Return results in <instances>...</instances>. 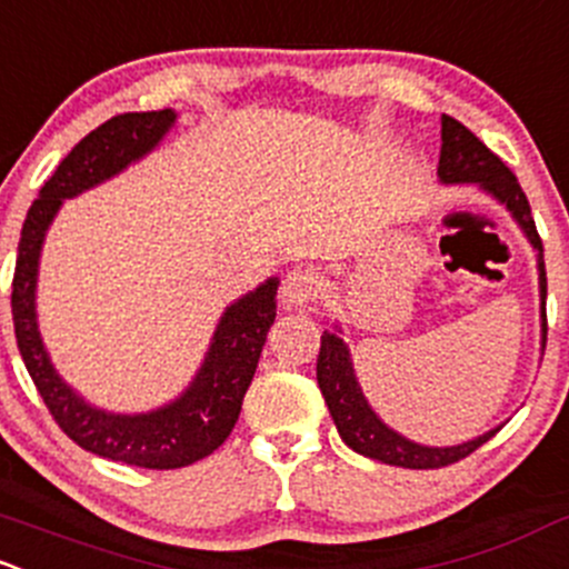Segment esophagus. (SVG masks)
<instances>
[{
  "instance_id": "34e87169",
  "label": "esophagus",
  "mask_w": 569,
  "mask_h": 569,
  "mask_svg": "<svg viewBox=\"0 0 569 569\" xmlns=\"http://www.w3.org/2000/svg\"><path fill=\"white\" fill-rule=\"evenodd\" d=\"M319 295V278L310 269H291L280 286V300L286 308H302L310 305Z\"/></svg>"
}]
</instances>
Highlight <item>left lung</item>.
<instances>
[{
  "label": "left lung",
  "mask_w": 569,
  "mask_h": 569,
  "mask_svg": "<svg viewBox=\"0 0 569 569\" xmlns=\"http://www.w3.org/2000/svg\"><path fill=\"white\" fill-rule=\"evenodd\" d=\"M439 177L445 182H480L488 193H493L512 212V218L521 223L526 237L531 239L537 250V267H540V300H542V343L548 340V316H546V259H542V239L537 234L535 218L526 193L518 184L516 174L507 169L505 160L493 154L490 149L471 133L458 119L441 117V154H439ZM316 379H319L321 395H325L330 415L338 426L340 439L360 456L390 466H403V469H441L471 456L480 450L488 439H493L496 430H488L486 436L475 441H466L458 447H422L415 441L403 439L390 430L368 400L362 398L360 385H357L355 368H351L349 349L338 332L325 330L321 335L319 362H316Z\"/></svg>",
  "instance_id": "obj_1"
}]
</instances>
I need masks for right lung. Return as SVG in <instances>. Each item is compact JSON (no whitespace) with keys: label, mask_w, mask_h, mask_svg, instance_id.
<instances>
[{"label":"right lung","mask_w":569,"mask_h":569,"mask_svg":"<svg viewBox=\"0 0 569 569\" xmlns=\"http://www.w3.org/2000/svg\"><path fill=\"white\" fill-rule=\"evenodd\" d=\"M174 119L177 113L171 109L117 113L70 149L68 158L40 188L23 220L10 295L18 351L53 422L87 452L139 469H182L212 456L229 439L274 321L278 280H267L226 310L207 360L182 398L166 409L136 417L92 409L59 379L48 362L34 321V280L40 244L62 199L103 182L139 160L163 139Z\"/></svg>","instance_id":"right-lung-1"}]
</instances>
